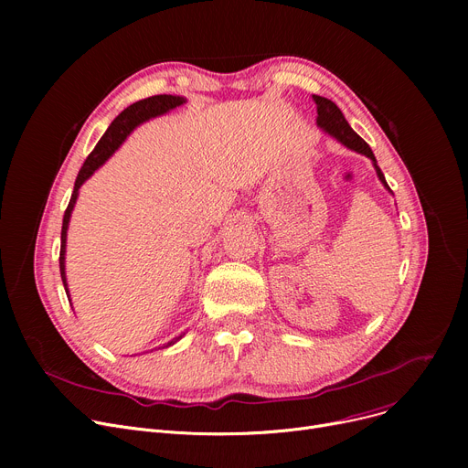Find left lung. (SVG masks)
Returning a JSON list of instances; mask_svg holds the SVG:
<instances>
[{
	"label": "left lung",
	"instance_id": "obj_1",
	"mask_svg": "<svg viewBox=\"0 0 468 468\" xmlns=\"http://www.w3.org/2000/svg\"><path fill=\"white\" fill-rule=\"evenodd\" d=\"M313 101H314V104H316V113H318V115H316V125L321 127L324 133H328L332 138H335L339 144L349 147V150H353V152H356V154H362V155H366L367 159H372L374 168H376V172H378V178L381 180V184L385 186V189L390 191V187H388L387 182H385V176H383L381 168L378 166L376 155H374V152L370 150V145H367V144L351 129V125L347 122L346 115L341 113V110H339L332 101H328V98H324V96L313 94Z\"/></svg>",
	"mask_w": 468,
	"mask_h": 468
}]
</instances>
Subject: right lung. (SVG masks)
<instances>
[{"mask_svg":"<svg viewBox=\"0 0 468 468\" xmlns=\"http://www.w3.org/2000/svg\"><path fill=\"white\" fill-rule=\"evenodd\" d=\"M186 104V98L184 96H176V94H157V96H150V98H144V101H138L134 104H131L129 108L122 110L113 121L112 125L108 127V131L104 133V136L101 138V142L96 144L94 150L90 152V155L87 157V161L83 163L80 175L76 178V186H73V193H71V199L69 205L64 212V219H62V233H60V277L64 282V290H66V296L69 300V290H68V281H66V237H68V226H69V218L73 212V207H76V201L80 197V187L94 175V170L101 168L115 152L117 147L127 140V136L138 127L142 122L150 121L154 117L165 115L170 110H175L178 106ZM71 305V303H69ZM73 309V307H71ZM186 335L180 334L178 337L170 339L168 343H165L163 347L157 349H166L170 346H175L178 339H182Z\"/></svg>","mask_w":468,"mask_h":468,"instance_id":"add662e5","label":"right lung"}]
</instances>
